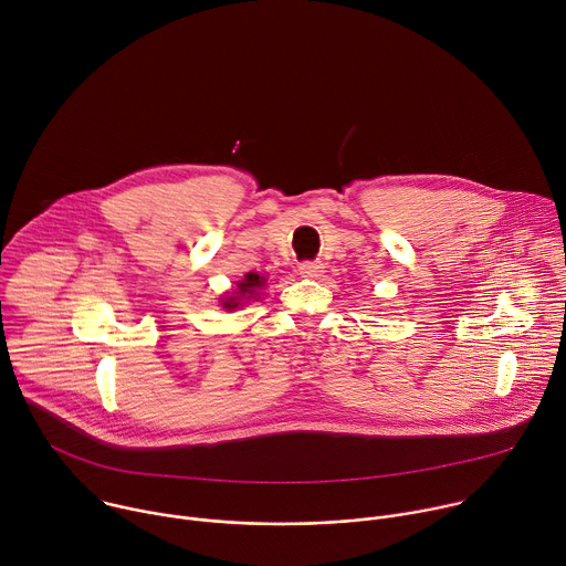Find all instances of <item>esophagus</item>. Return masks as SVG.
<instances>
[{
  "mask_svg": "<svg viewBox=\"0 0 566 566\" xmlns=\"http://www.w3.org/2000/svg\"><path fill=\"white\" fill-rule=\"evenodd\" d=\"M297 271H300L302 277H317V275L325 273V266H322L319 262H302L297 266Z\"/></svg>",
  "mask_w": 566,
  "mask_h": 566,
  "instance_id": "1",
  "label": "esophagus"
}]
</instances>
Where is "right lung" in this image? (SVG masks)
<instances>
[{"label": "right lung", "instance_id": "add662e5", "mask_svg": "<svg viewBox=\"0 0 566 566\" xmlns=\"http://www.w3.org/2000/svg\"><path fill=\"white\" fill-rule=\"evenodd\" d=\"M237 286H239V295L230 297L226 302V308H234L239 304V297H253V295H258V291L264 286V277H260L258 273H247L244 280H241Z\"/></svg>", "mask_w": 566, "mask_h": 566}]
</instances>
